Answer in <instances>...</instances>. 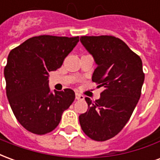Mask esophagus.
I'll list each match as a JSON object with an SVG mask.
<instances>
[{"label":"esophagus","mask_w":160,"mask_h":160,"mask_svg":"<svg viewBox=\"0 0 160 160\" xmlns=\"http://www.w3.org/2000/svg\"><path fill=\"white\" fill-rule=\"evenodd\" d=\"M75 98H76L77 100H83L85 98H84L83 95H81V94L75 93Z\"/></svg>","instance_id":"obj_1"}]
</instances>
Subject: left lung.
Wrapping results in <instances>:
<instances>
[{"label": "left lung", "mask_w": 160, "mask_h": 160, "mask_svg": "<svg viewBox=\"0 0 160 160\" xmlns=\"http://www.w3.org/2000/svg\"><path fill=\"white\" fill-rule=\"evenodd\" d=\"M80 42L97 63L92 80L104 88L99 99L85 98L88 110L79 117L80 127L92 140L107 141L123 128L140 99L145 79L142 62L114 36H83Z\"/></svg>", "instance_id": "1"}]
</instances>
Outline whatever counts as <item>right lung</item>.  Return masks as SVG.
I'll list each match as a JSON object with an SVG mask.
<instances>
[{
	"mask_svg": "<svg viewBox=\"0 0 160 160\" xmlns=\"http://www.w3.org/2000/svg\"><path fill=\"white\" fill-rule=\"evenodd\" d=\"M79 37L41 35L12 49L4 68L6 92L16 119L31 133L45 134L59 124L72 104V89L50 92L49 73L61 68Z\"/></svg>",
	"mask_w": 160,
	"mask_h": 160,
	"instance_id": "right-lung-1",
	"label": "right lung"
}]
</instances>
